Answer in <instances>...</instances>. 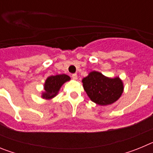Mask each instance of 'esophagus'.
<instances>
[{
    "label": "esophagus",
    "mask_w": 153,
    "mask_h": 153,
    "mask_svg": "<svg viewBox=\"0 0 153 153\" xmlns=\"http://www.w3.org/2000/svg\"><path fill=\"white\" fill-rule=\"evenodd\" d=\"M72 78L74 79H77V75H76V74H72Z\"/></svg>",
    "instance_id": "1"
}]
</instances>
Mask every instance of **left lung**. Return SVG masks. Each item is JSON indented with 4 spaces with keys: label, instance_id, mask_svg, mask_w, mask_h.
I'll list each match as a JSON object with an SVG mask.
<instances>
[{
    "label": "left lung",
    "instance_id": "1",
    "mask_svg": "<svg viewBox=\"0 0 153 153\" xmlns=\"http://www.w3.org/2000/svg\"><path fill=\"white\" fill-rule=\"evenodd\" d=\"M82 83L90 100L100 106L113 104L123 93V83L119 76L107 77L97 71L90 72L82 79Z\"/></svg>",
    "mask_w": 153,
    "mask_h": 153
}]
</instances>
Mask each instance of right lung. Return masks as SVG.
Returning <instances> with one entry per match:
<instances>
[{
	"label": "right lung",
	"mask_w": 153,
	"mask_h": 153,
	"mask_svg": "<svg viewBox=\"0 0 153 153\" xmlns=\"http://www.w3.org/2000/svg\"><path fill=\"white\" fill-rule=\"evenodd\" d=\"M69 80H70V77L66 74L48 76L44 84V91L42 93L41 97L45 100L53 99L57 95L63 83Z\"/></svg>",
	"instance_id": "right-lung-1"
}]
</instances>
